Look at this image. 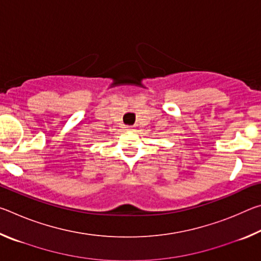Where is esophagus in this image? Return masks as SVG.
I'll use <instances>...</instances> for the list:
<instances>
[{"label":"esophagus","mask_w":261,"mask_h":261,"mask_svg":"<svg viewBox=\"0 0 261 261\" xmlns=\"http://www.w3.org/2000/svg\"><path fill=\"white\" fill-rule=\"evenodd\" d=\"M125 130H134V126L127 125V126H125Z\"/></svg>","instance_id":"1"}]
</instances>
